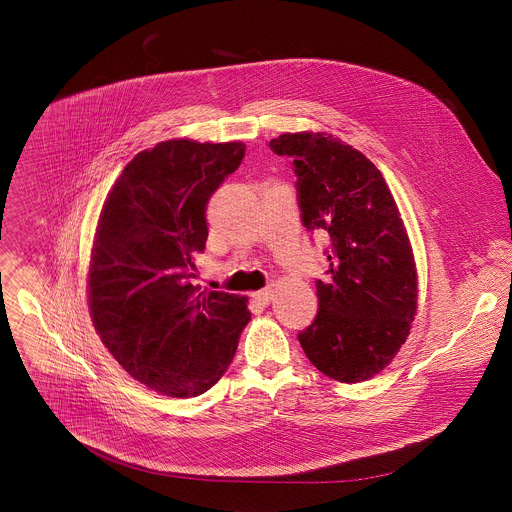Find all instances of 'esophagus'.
Returning <instances> with one entry per match:
<instances>
[{"mask_svg":"<svg viewBox=\"0 0 512 512\" xmlns=\"http://www.w3.org/2000/svg\"><path fill=\"white\" fill-rule=\"evenodd\" d=\"M272 299H274V290H272V288H266V290H260V292L252 293V303L262 305V307H266Z\"/></svg>","mask_w":512,"mask_h":512,"instance_id":"esophagus-1","label":"esophagus"}]
</instances>
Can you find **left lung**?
I'll return each instance as SVG.
<instances>
[{"mask_svg": "<svg viewBox=\"0 0 512 512\" xmlns=\"http://www.w3.org/2000/svg\"><path fill=\"white\" fill-rule=\"evenodd\" d=\"M270 147L293 159L307 230L329 234L319 311L297 339L329 378L355 384L392 363L418 309V276L396 201L370 159L323 132L282 134Z\"/></svg>", "mask_w": 512, "mask_h": 512, "instance_id": "obj_1", "label": "left lung"}]
</instances>
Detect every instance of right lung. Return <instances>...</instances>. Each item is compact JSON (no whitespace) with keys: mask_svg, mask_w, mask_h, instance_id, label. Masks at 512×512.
I'll return each mask as SVG.
<instances>
[{"mask_svg":"<svg viewBox=\"0 0 512 512\" xmlns=\"http://www.w3.org/2000/svg\"><path fill=\"white\" fill-rule=\"evenodd\" d=\"M242 142L169 140L140 151L108 193L90 254L88 307L104 347L147 388L191 398L232 363L246 297L199 292L207 203L238 169Z\"/></svg>","mask_w":512,"mask_h":512,"instance_id":"obj_1","label":"right lung"}]
</instances>
